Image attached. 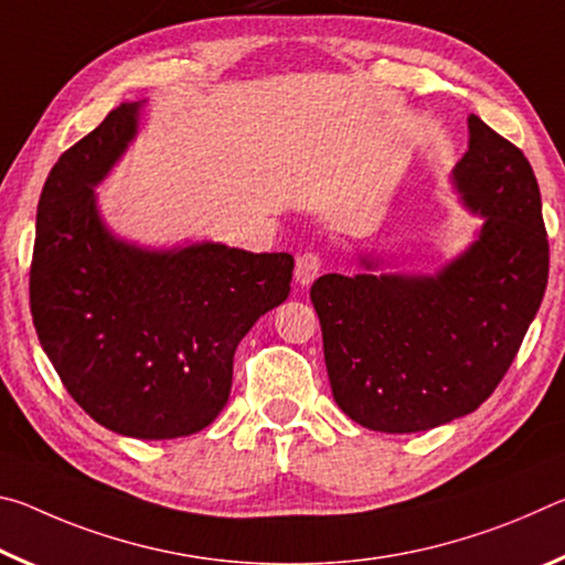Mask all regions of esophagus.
Wrapping results in <instances>:
<instances>
[{
  "mask_svg": "<svg viewBox=\"0 0 565 565\" xmlns=\"http://www.w3.org/2000/svg\"><path fill=\"white\" fill-rule=\"evenodd\" d=\"M321 269H323V262H321L319 254L303 252V254L296 256L294 276H296V281H299L301 286H309L321 274Z\"/></svg>",
  "mask_w": 565,
  "mask_h": 565,
  "instance_id": "esophagus-1",
  "label": "esophagus"
}]
</instances>
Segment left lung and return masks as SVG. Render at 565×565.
I'll return each mask as SVG.
<instances>
[{"mask_svg":"<svg viewBox=\"0 0 565 565\" xmlns=\"http://www.w3.org/2000/svg\"><path fill=\"white\" fill-rule=\"evenodd\" d=\"M454 179L486 216L461 259L438 276L327 274L311 286L333 398L371 431H428L476 411L546 294L548 234L523 151L468 114Z\"/></svg>","mask_w":565,"mask_h":565,"instance_id":"obj_1","label":"left lung"}]
</instances>
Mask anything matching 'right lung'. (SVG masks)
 <instances>
[{"instance_id":"1","label":"right lung","mask_w":565,"mask_h":565,"mask_svg":"<svg viewBox=\"0 0 565 565\" xmlns=\"http://www.w3.org/2000/svg\"><path fill=\"white\" fill-rule=\"evenodd\" d=\"M137 109L109 111L46 177L30 309L76 404L109 431L154 441L202 431L226 406L238 341L289 296L294 256L114 242L92 186L127 149Z\"/></svg>"}]
</instances>
